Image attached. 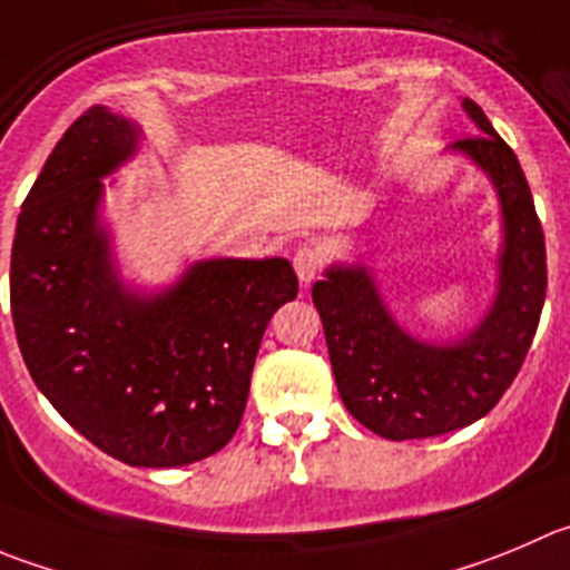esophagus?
Returning <instances> with one entry per match:
<instances>
[{"label": "esophagus", "instance_id": "34e87169", "mask_svg": "<svg viewBox=\"0 0 570 570\" xmlns=\"http://www.w3.org/2000/svg\"><path fill=\"white\" fill-rule=\"evenodd\" d=\"M322 265H324V254L318 252V248L305 246L294 254V268L302 285H311V282L318 276V271H322Z\"/></svg>", "mask_w": 570, "mask_h": 570}]
</instances>
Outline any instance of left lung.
<instances>
[{"label":"left lung","instance_id":"obj_1","mask_svg":"<svg viewBox=\"0 0 570 570\" xmlns=\"http://www.w3.org/2000/svg\"><path fill=\"white\" fill-rule=\"evenodd\" d=\"M479 137L453 142L487 173L501 204L495 299L456 341H422L400 327L366 263H335L313 285L335 386L346 411L377 436L403 442L473 425L495 409L523 366L546 302V240L514 150L464 97Z\"/></svg>","mask_w":570,"mask_h":570}]
</instances>
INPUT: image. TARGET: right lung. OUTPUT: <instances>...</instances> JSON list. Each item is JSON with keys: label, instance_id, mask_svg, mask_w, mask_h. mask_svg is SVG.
<instances>
[{"label": "right lung", "instance_id": "1", "mask_svg": "<svg viewBox=\"0 0 570 570\" xmlns=\"http://www.w3.org/2000/svg\"><path fill=\"white\" fill-rule=\"evenodd\" d=\"M142 128L91 106L21 204L10 313L58 414L131 468H181L235 436L259 341L299 282L285 257L198 259L167 288L122 282L100 207Z\"/></svg>", "mask_w": 570, "mask_h": 570}]
</instances>
